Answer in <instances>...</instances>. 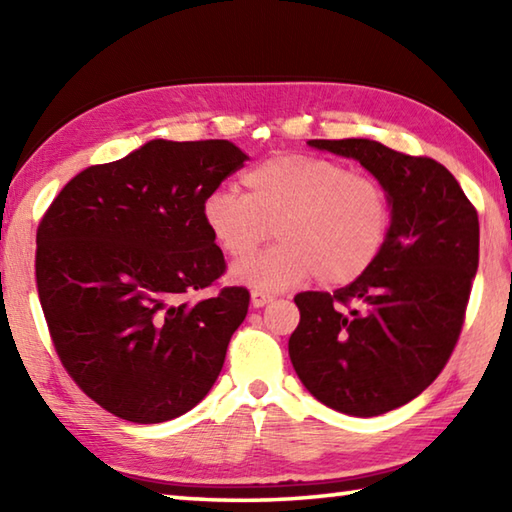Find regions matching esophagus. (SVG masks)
Masks as SVG:
<instances>
[{
	"label": "esophagus",
	"instance_id": "obj_1",
	"mask_svg": "<svg viewBox=\"0 0 512 512\" xmlns=\"http://www.w3.org/2000/svg\"><path fill=\"white\" fill-rule=\"evenodd\" d=\"M273 300H275V296H271V293H264V291H253V293H250V302H253L255 309L271 305Z\"/></svg>",
	"mask_w": 512,
	"mask_h": 512
}]
</instances>
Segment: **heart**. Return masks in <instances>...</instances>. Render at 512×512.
Masks as SVG:
<instances>
[{
  "label": "heart",
  "mask_w": 512,
  "mask_h": 512,
  "mask_svg": "<svg viewBox=\"0 0 512 512\" xmlns=\"http://www.w3.org/2000/svg\"><path fill=\"white\" fill-rule=\"evenodd\" d=\"M246 194L214 189L203 221L225 255L244 259L275 228L280 244L235 266L255 291H287L318 275L343 287L370 271L386 248L393 205L377 178L318 155H275L244 173Z\"/></svg>",
  "instance_id": "1"
}]
</instances>
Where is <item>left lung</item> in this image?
<instances>
[{
  "label": "left lung",
  "instance_id": "8db88e82",
  "mask_svg": "<svg viewBox=\"0 0 512 512\" xmlns=\"http://www.w3.org/2000/svg\"><path fill=\"white\" fill-rule=\"evenodd\" d=\"M354 158L386 187L391 235L370 271L334 293H298L289 339L296 375L318 402L372 418L440 375L461 334L479 266V216L443 164L372 140H309Z\"/></svg>",
  "mask_w": 512,
  "mask_h": 512
}]
</instances>
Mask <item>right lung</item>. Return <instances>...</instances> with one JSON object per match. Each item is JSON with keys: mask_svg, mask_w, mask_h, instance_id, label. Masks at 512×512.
I'll return each instance as SVG.
<instances>
[{"mask_svg": "<svg viewBox=\"0 0 512 512\" xmlns=\"http://www.w3.org/2000/svg\"><path fill=\"white\" fill-rule=\"evenodd\" d=\"M248 155L228 140H151L74 176L42 216L36 282L54 348L81 391L158 424L203 400L248 314L203 221L205 196Z\"/></svg>", "mask_w": 512, "mask_h": 512, "instance_id": "add662e5", "label": "right lung"}]
</instances>
